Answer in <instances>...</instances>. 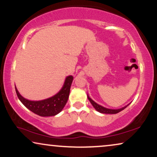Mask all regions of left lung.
Segmentation results:
<instances>
[{
    "instance_id": "8db88e82",
    "label": "left lung",
    "mask_w": 157,
    "mask_h": 157,
    "mask_svg": "<svg viewBox=\"0 0 157 157\" xmlns=\"http://www.w3.org/2000/svg\"><path fill=\"white\" fill-rule=\"evenodd\" d=\"M87 97L88 100H89V101L90 102V103L92 104V105L94 106V108L95 109V110H96L98 112L101 113H104V114H116V113H118L119 112H120V111L124 110V108H126L129 105V104H128V105L122 107V108H119V109H110V108H105V107L102 106L101 105H98V104L95 103V101H93L88 94H87Z\"/></svg>"
}]
</instances>
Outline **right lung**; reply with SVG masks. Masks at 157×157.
<instances>
[{"label":"right lung","mask_w":157,"mask_h":157,"mask_svg":"<svg viewBox=\"0 0 157 157\" xmlns=\"http://www.w3.org/2000/svg\"><path fill=\"white\" fill-rule=\"evenodd\" d=\"M73 80V76H67L62 88L57 94L42 101H29L25 98L18 92L16 86L15 91L21 103L33 113L42 117L54 116L59 113L67 104Z\"/></svg>","instance_id":"right-lung-1"}]
</instances>
